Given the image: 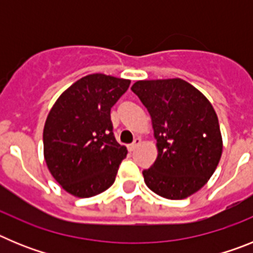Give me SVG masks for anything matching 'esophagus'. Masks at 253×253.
Here are the masks:
<instances>
[{
	"label": "esophagus",
	"mask_w": 253,
	"mask_h": 253,
	"mask_svg": "<svg viewBox=\"0 0 253 253\" xmlns=\"http://www.w3.org/2000/svg\"><path fill=\"white\" fill-rule=\"evenodd\" d=\"M140 143H142L140 138H135V139H134V142L131 143L130 146H129V149H130V151H135V149L140 146Z\"/></svg>",
	"instance_id": "esophagus-1"
}]
</instances>
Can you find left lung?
I'll return each mask as SVG.
<instances>
[{
    "label": "left lung",
    "instance_id": "left-lung-1",
    "mask_svg": "<svg viewBox=\"0 0 253 253\" xmlns=\"http://www.w3.org/2000/svg\"><path fill=\"white\" fill-rule=\"evenodd\" d=\"M131 91L147 107L157 140V158L143 171L144 182L162 198H189L207 184L222 157L213 105L181 78L137 81Z\"/></svg>",
    "mask_w": 253,
    "mask_h": 253
}]
</instances>
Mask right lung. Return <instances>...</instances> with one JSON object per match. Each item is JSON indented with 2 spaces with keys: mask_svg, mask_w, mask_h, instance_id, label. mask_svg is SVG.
I'll return each mask as SVG.
<instances>
[{
  "mask_svg": "<svg viewBox=\"0 0 253 253\" xmlns=\"http://www.w3.org/2000/svg\"><path fill=\"white\" fill-rule=\"evenodd\" d=\"M130 80L93 73L69 86L51 106L43 130L44 160L67 193L91 198L115 181L126 148L116 142L111 107Z\"/></svg>",
  "mask_w": 253,
  "mask_h": 253,
  "instance_id": "add662e5",
  "label": "right lung"
}]
</instances>
